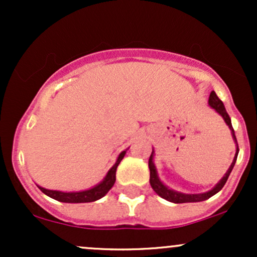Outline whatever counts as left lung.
<instances>
[{
  "instance_id": "1",
  "label": "left lung",
  "mask_w": 257,
  "mask_h": 257,
  "mask_svg": "<svg viewBox=\"0 0 257 257\" xmlns=\"http://www.w3.org/2000/svg\"><path fill=\"white\" fill-rule=\"evenodd\" d=\"M208 102H209V106H210L211 108H214V110L216 111L221 117H222L226 124L228 125L229 131H231L232 138H233V140H234L235 146H237L234 158H233L231 167L228 168V170H227L225 175H223V178L221 179L220 181L217 182V184L215 185L210 191H208V192H204V193H198V194H187V193L178 192V191H174V190H172V188H169L168 186H166L163 184V182L161 181V179H159L158 173H157V168H156L155 163H153L155 151H153V149H152V153H151V156H150V159H149L150 184H151V187L153 188V191H155V192L157 193L159 197H162V198L169 200V202H172V203H176V204H179V203L203 202V200H206V199L210 198V197H213L214 194H216L217 192H219V191L222 190V187L226 184L227 179H228L229 174H231V172H232L233 167H234L235 161H237L238 152H239V149H238V144H237V138H235L234 131H233V126H232V123H231V118H229L228 113H227L225 106H223V102L219 99V96L216 95V93H215L214 90L210 93V96H209V101Z\"/></svg>"
}]
</instances>
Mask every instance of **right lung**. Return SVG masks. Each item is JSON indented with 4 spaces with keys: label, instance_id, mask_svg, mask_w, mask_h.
I'll return each instance as SVG.
<instances>
[{
    "label": "right lung",
    "instance_id": "right-lung-1",
    "mask_svg": "<svg viewBox=\"0 0 257 257\" xmlns=\"http://www.w3.org/2000/svg\"><path fill=\"white\" fill-rule=\"evenodd\" d=\"M128 150V149H126ZM125 151H122L117 157L116 163L112 166V168L108 170L106 176L102 181H100L98 185H95L94 187L89 188V190L84 191H78V192H63V191H57V190H47V188L41 187V186L37 185V187L40 188L41 191L44 194H47L51 198L59 200V202L63 203H89V202H95L100 198L105 196L108 191L111 190L112 186L114 185V181H116V170L118 164L120 163L123 157L125 156Z\"/></svg>",
    "mask_w": 257,
    "mask_h": 257
}]
</instances>
